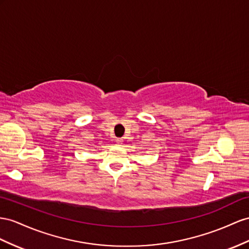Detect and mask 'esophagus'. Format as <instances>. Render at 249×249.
<instances>
[{
  "instance_id": "esophagus-1",
  "label": "esophagus",
  "mask_w": 249,
  "mask_h": 249,
  "mask_svg": "<svg viewBox=\"0 0 249 249\" xmlns=\"http://www.w3.org/2000/svg\"><path fill=\"white\" fill-rule=\"evenodd\" d=\"M122 142H123V140L121 139V138H117V139H116V143H117L118 145H121V144H122Z\"/></svg>"
}]
</instances>
